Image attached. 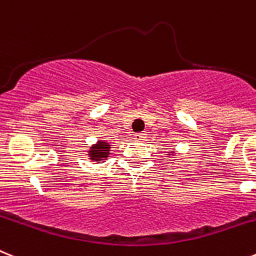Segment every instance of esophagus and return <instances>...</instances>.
<instances>
[{"label": "esophagus", "mask_w": 256, "mask_h": 256, "mask_svg": "<svg viewBox=\"0 0 256 256\" xmlns=\"http://www.w3.org/2000/svg\"><path fill=\"white\" fill-rule=\"evenodd\" d=\"M146 137H148V134H146L145 132L136 133V134H134V140H137V141H145Z\"/></svg>", "instance_id": "obj_1"}]
</instances>
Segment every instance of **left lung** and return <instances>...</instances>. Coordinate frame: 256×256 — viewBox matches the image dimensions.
<instances>
[{
  "label": "left lung",
  "instance_id": "1",
  "mask_svg": "<svg viewBox=\"0 0 256 256\" xmlns=\"http://www.w3.org/2000/svg\"><path fill=\"white\" fill-rule=\"evenodd\" d=\"M172 155H174V152H168V156H172Z\"/></svg>",
  "mask_w": 256,
  "mask_h": 256
}]
</instances>
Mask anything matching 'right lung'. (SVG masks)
Listing matches in <instances>:
<instances>
[{"label":"right lung","mask_w":256,"mask_h":256,"mask_svg":"<svg viewBox=\"0 0 256 256\" xmlns=\"http://www.w3.org/2000/svg\"><path fill=\"white\" fill-rule=\"evenodd\" d=\"M111 145L106 142L104 140H100L92 146H89L88 150V158L90 162H96V163H104V160L108 159L111 154Z\"/></svg>","instance_id":"obj_1"}]
</instances>
